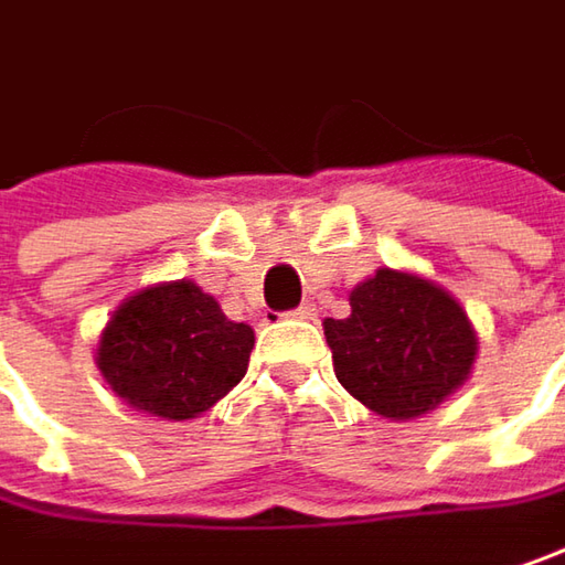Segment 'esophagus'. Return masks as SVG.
Segmentation results:
<instances>
[{
    "label": "esophagus",
    "instance_id": "1",
    "mask_svg": "<svg viewBox=\"0 0 565 565\" xmlns=\"http://www.w3.org/2000/svg\"><path fill=\"white\" fill-rule=\"evenodd\" d=\"M315 315H318V308H315L311 301L298 305L296 311H292V318H298V321H315Z\"/></svg>",
    "mask_w": 565,
    "mask_h": 565
}]
</instances>
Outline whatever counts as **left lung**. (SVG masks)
Instances as JSON below:
<instances>
[{
    "mask_svg": "<svg viewBox=\"0 0 565 565\" xmlns=\"http://www.w3.org/2000/svg\"><path fill=\"white\" fill-rule=\"evenodd\" d=\"M337 381L384 419H416L473 372L477 330L461 301L409 269H375L350 292V318H327Z\"/></svg>",
    "mask_w": 565,
    "mask_h": 565,
    "instance_id": "obj_1",
    "label": "left lung"
}]
</instances>
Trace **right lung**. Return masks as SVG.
Returning a JSON list of instances; mask_svg holds the SVG:
<instances>
[{
	"mask_svg": "<svg viewBox=\"0 0 565 565\" xmlns=\"http://www.w3.org/2000/svg\"><path fill=\"white\" fill-rule=\"evenodd\" d=\"M250 350L254 327L225 318L193 279H171L120 301L100 330L95 362L124 404L184 423L244 379Z\"/></svg>",
	"mask_w": 565,
	"mask_h": 565,
	"instance_id": "1",
	"label": "right lung"
}]
</instances>
